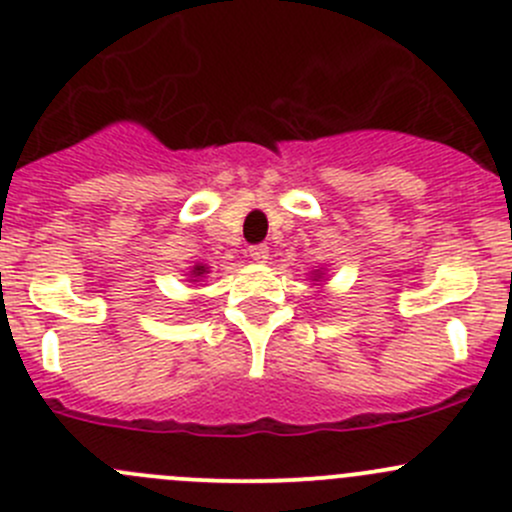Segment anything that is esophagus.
I'll use <instances>...</instances> for the list:
<instances>
[{"label":"esophagus","instance_id":"34e87169","mask_svg":"<svg viewBox=\"0 0 512 512\" xmlns=\"http://www.w3.org/2000/svg\"><path fill=\"white\" fill-rule=\"evenodd\" d=\"M250 257L255 262H267V257H270V247H267L265 242H260V245H252L250 247Z\"/></svg>","mask_w":512,"mask_h":512}]
</instances>
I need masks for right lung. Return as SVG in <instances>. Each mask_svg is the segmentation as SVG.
<instances>
[{"mask_svg":"<svg viewBox=\"0 0 512 512\" xmlns=\"http://www.w3.org/2000/svg\"><path fill=\"white\" fill-rule=\"evenodd\" d=\"M193 272H195V275H203V272H205V267H195Z\"/></svg>","mask_w":512,"mask_h":512,"instance_id":"right-lung-1","label":"right lung"}]
</instances>
